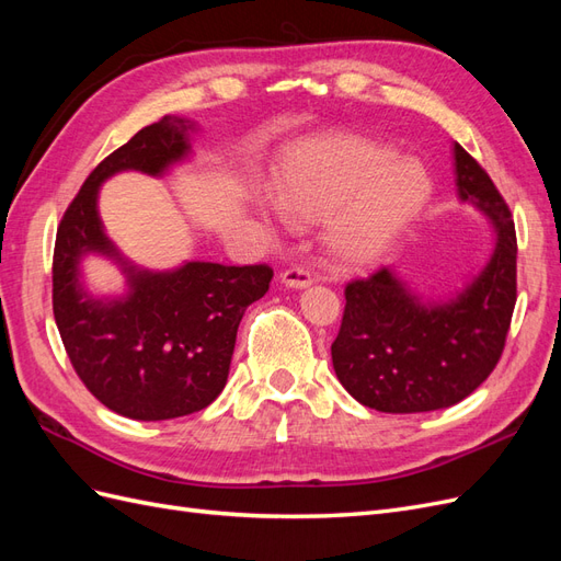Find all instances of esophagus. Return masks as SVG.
<instances>
[{
	"label": "esophagus",
	"instance_id": "obj_1",
	"mask_svg": "<svg viewBox=\"0 0 561 561\" xmlns=\"http://www.w3.org/2000/svg\"><path fill=\"white\" fill-rule=\"evenodd\" d=\"M280 280H283L285 287H295V290H301V287H309L313 278L304 266H290V268L283 271Z\"/></svg>",
	"mask_w": 561,
	"mask_h": 561
}]
</instances>
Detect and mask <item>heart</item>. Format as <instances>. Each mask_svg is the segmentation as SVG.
<instances>
[{"mask_svg": "<svg viewBox=\"0 0 561 561\" xmlns=\"http://www.w3.org/2000/svg\"><path fill=\"white\" fill-rule=\"evenodd\" d=\"M431 192L419 159L360 135L304 145L274 178L278 208L297 222L322 219V248L346 268L381 260L428 206Z\"/></svg>", "mask_w": 561, "mask_h": 561, "instance_id": "1", "label": "heart"}]
</instances>
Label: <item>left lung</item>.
Masks as SVG:
<instances>
[{
	"label": "left lung",
	"instance_id": "left-lung-1",
	"mask_svg": "<svg viewBox=\"0 0 561 561\" xmlns=\"http://www.w3.org/2000/svg\"><path fill=\"white\" fill-rule=\"evenodd\" d=\"M454 165L458 196L489 217L496 248L480 276L445 304H423L386 266L346 285L332 365L369 410H443L468 398L501 360L517 301L515 222L496 184L458 142Z\"/></svg>",
	"mask_w": 561,
	"mask_h": 561
}]
</instances>
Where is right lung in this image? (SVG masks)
<instances>
[{
  "instance_id": "right-lung-1",
  "label": "right lung",
  "mask_w": 561,
  "mask_h": 561,
  "mask_svg": "<svg viewBox=\"0 0 561 561\" xmlns=\"http://www.w3.org/2000/svg\"><path fill=\"white\" fill-rule=\"evenodd\" d=\"M194 122L163 116L100 161L67 206L54 250V316L77 377L112 412L163 421L208 407L227 383L239 322L266 295L274 268L186 262L140 271L124 262L98 215V190L122 171L163 175L190 154ZM125 266L129 295L93 300L78 283L83 253Z\"/></svg>"
}]
</instances>
